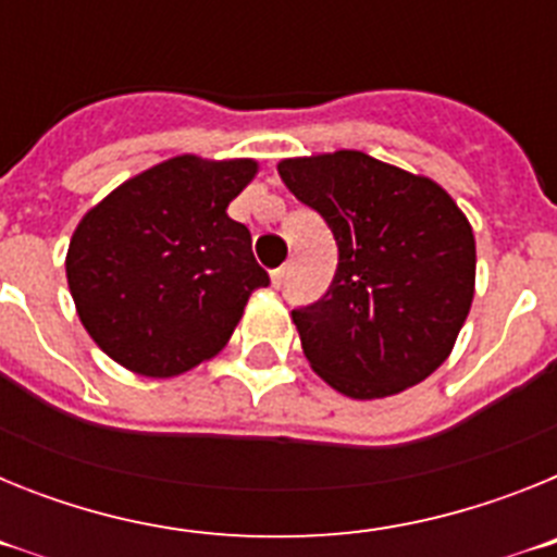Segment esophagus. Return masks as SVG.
I'll use <instances>...</instances> for the list:
<instances>
[{"label":"esophagus","instance_id":"34e87169","mask_svg":"<svg viewBox=\"0 0 557 557\" xmlns=\"http://www.w3.org/2000/svg\"><path fill=\"white\" fill-rule=\"evenodd\" d=\"M287 273H289L287 264H282V268L270 270V284H273V287L278 289V287H282V284H284V278H287Z\"/></svg>","mask_w":557,"mask_h":557}]
</instances>
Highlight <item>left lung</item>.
I'll return each mask as SVG.
<instances>
[{
  "label": "left lung",
  "mask_w": 557,
  "mask_h": 557,
  "mask_svg": "<svg viewBox=\"0 0 557 557\" xmlns=\"http://www.w3.org/2000/svg\"><path fill=\"white\" fill-rule=\"evenodd\" d=\"M278 175L332 228V287L293 309L309 366L348 398L424 382L455 348L474 301L471 223L432 178L337 150L284 159Z\"/></svg>",
  "instance_id": "obj_1"
}]
</instances>
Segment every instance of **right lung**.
I'll return each instance as SVG.
<instances>
[{
	"label": "right lung",
	"instance_id": "right-lung-1",
	"mask_svg": "<svg viewBox=\"0 0 557 557\" xmlns=\"http://www.w3.org/2000/svg\"><path fill=\"white\" fill-rule=\"evenodd\" d=\"M253 159L175 156L88 209L66 253V282L97 346L127 371L170 379L218 357L250 293L270 278L228 203Z\"/></svg>",
	"mask_w": 557,
	"mask_h": 557
}]
</instances>
